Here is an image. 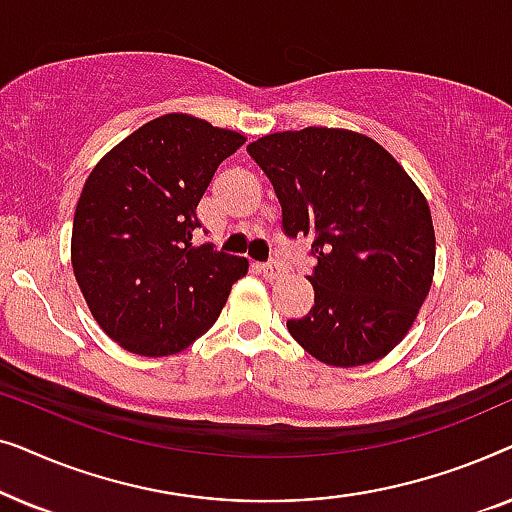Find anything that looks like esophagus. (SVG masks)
Segmentation results:
<instances>
[{
    "mask_svg": "<svg viewBox=\"0 0 512 512\" xmlns=\"http://www.w3.org/2000/svg\"><path fill=\"white\" fill-rule=\"evenodd\" d=\"M261 272H263V277H268V279H279L286 272V268L279 261H270V263L261 265Z\"/></svg>",
    "mask_w": 512,
    "mask_h": 512,
    "instance_id": "34e87169",
    "label": "esophagus"
}]
</instances>
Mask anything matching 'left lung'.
I'll list each match as a JSON object with an SVG mask.
<instances>
[{"label": "left lung", "instance_id": "8db88e82", "mask_svg": "<svg viewBox=\"0 0 512 512\" xmlns=\"http://www.w3.org/2000/svg\"><path fill=\"white\" fill-rule=\"evenodd\" d=\"M268 174L289 237H312V310L286 328L326 366L387 356L429 296V202L375 139L342 128L265 135L247 146Z\"/></svg>", "mask_w": 512, "mask_h": 512}]
</instances>
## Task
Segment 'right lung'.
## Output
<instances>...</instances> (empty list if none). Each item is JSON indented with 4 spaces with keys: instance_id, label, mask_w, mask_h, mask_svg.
I'll use <instances>...</instances> for the list:
<instances>
[{
    "instance_id": "1",
    "label": "right lung",
    "mask_w": 512,
    "mask_h": 512,
    "mask_svg": "<svg viewBox=\"0 0 512 512\" xmlns=\"http://www.w3.org/2000/svg\"><path fill=\"white\" fill-rule=\"evenodd\" d=\"M247 142L188 114H165L116 144L83 184L72 268L93 317L139 356H170L219 319L249 261L193 244L216 167Z\"/></svg>"
}]
</instances>
